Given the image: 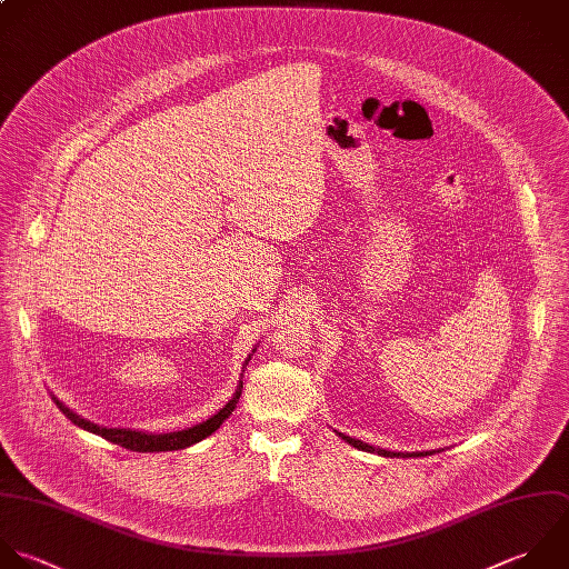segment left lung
<instances>
[{"mask_svg":"<svg viewBox=\"0 0 569 569\" xmlns=\"http://www.w3.org/2000/svg\"><path fill=\"white\" fill-rule=\"evenodd\" d=\"M337 432V430H335ZM346 443H350L352 448H357V450H363V452H372V455H379V457H388V459H399V457H403V459H410V457H430V455H435V452H441V450H428V452H390V450H383V448H375V446H370V443H363V441H359V439H352V437H348V435H343V432H337Z\"/></svg>","mask_w":569,"mask_h":569,"instance_id":"1","label":"left lung"}]
</instances>
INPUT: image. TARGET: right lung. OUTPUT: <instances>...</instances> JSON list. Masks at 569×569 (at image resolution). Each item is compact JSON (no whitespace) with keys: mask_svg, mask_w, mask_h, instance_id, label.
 Returning a JSON list of instances; mask_svg holds the SVG:
<instances>
[{"mask_svg":"<svg viewBox=\"0 0 569 569\" xmlns=\"http://www.w3.org/2000/svg\"><path fill=\"white\" fill-rule=\"evenodd\" d=\"M248 361H250V357L246 359L243 366H248ZM241 388H243V381H239L232 399L217 415L206 419L203 423H197L192 428L177 430V432H166V435H152V432H141V430H130V428H103V426H97V423L83 419L81 415L72 412L54 395H52V401L66 415V419H70L77 428H81L86 432H92V435H99L101 439H106L110 443H117V446H121L126 450H132V452H170V450L190 448V446L203 441L206 437H210L232 415V410L237 408V401L241 397Z\"/></svg>","mask_w":569,"mask_h":569,"instance_id":"right-lung-1","label":"right lung"}]
</instances>
